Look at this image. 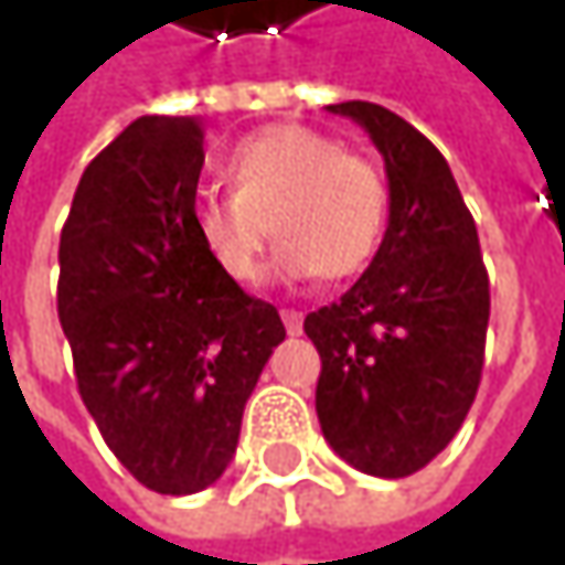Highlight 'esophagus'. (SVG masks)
<instances>
[{"instance_id": "esophagus-1", "label": "esophagus", "mask_w": 565, "mask_h": 565, "mask_svg": "<svg viewBox=\"0 0 565 565\" xmlns=\"http://www.w3.org/2000/svg\"><path fill=\"white\" fill-rule=\"evenodd\" d=\"M281 320H284V327H287V333H290V337L303 333V313H297V310H281Z\"/></svg>"}]
</instances>
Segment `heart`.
Returning <instances> with one entry per match:
<instances>
[{
  "instance_id": "b5f03b06",
  "label": "heart",
  "mask_w": 565,
  "mask_h": 565,
  "mask_svg": "<svg viewBox=\"0 0 565 565\" xmlns=\"http://www.w3.org/2000/svg\"><path fill=\"white\" fill-rule=\"evenodd\" d=\"M232 195H202L192 212L209 262L235 284H255L265 248L284 238L275 271L287 281H343L380 252L390 189L366 157L333 137L278 124L238 143L222 163Z\"/></svg>"
}]
</instances>
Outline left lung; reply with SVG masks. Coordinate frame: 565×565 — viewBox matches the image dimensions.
Listing matches in <instances>:
<instances>
[{
	"label": "left lung",
	"mask_w": 565,
	"mask_h": 565,
	"mask_svg": "<svg viewBox=\"0 0 565 565\" xmlns=\"http://www.w3.org/2000/svg\"><path fill=\"white\" fill-rule=\"evenodd\" d=\"M327 110L356 120L383 153L390 222L363 278L303 320L323 363L317 418L356 471L408 478L445 451L478 395L491 284L435 143L370 100Z\"/></svg>",
	"instance_id": "obj_1"
}]
</instances>
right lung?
<instances>
[{
  "label": "right lung",
  "instance_id": "add662e5",
  "mask_svg": "<svg viewBox=\"0 0 565 565\" xmlns=\"http://www.w3.org/2000/svg\"><path fill=\"white\" fill-rule=\"evenodd\" d=\"M195 117H140L84 170L57 245V320L77 393L120 465L157 494L215 484L284 340L192 228L205 163Z\"/></svg>",
  "mask_w": 565,
  "mask_h": 565
}]
</instances>
